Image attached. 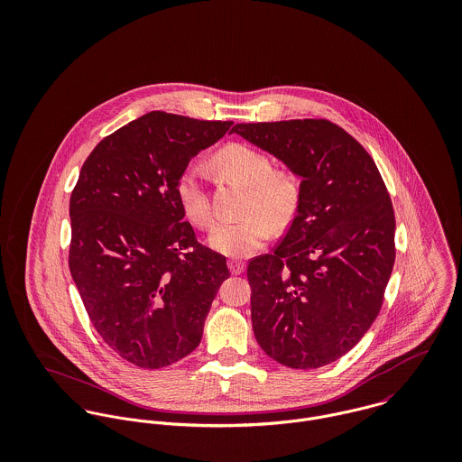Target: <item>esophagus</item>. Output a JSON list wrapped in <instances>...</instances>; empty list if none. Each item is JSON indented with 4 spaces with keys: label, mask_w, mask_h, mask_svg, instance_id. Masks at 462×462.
<instances>
[{
    "label": "esophagus",
    "mask_w": 462,
    "mask_h": 462,
    "mask_svg": "<svg viewBox=\"0 0 462 462\" xmlns=\"http://www.w3.org/2000/svg\"><path fill=\"white\" fill-rule=\"evenodd\" d=\"M227 264H229L231 273H235V275H238V273H242V272L245 270V263H244V262H240V260H229Z\"/></svg>",
    "instance_id": "34e87169"
}]
</instances>
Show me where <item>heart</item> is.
Wrapping results in <instances>:
<instances>
[{
  "instance_id": "b5f03b06",
  "label": "heart",
  "mask_w": 462,
  "mask_h": 462,
  "mask_svg": "<svg viewBox=\"0 0 462 462\" xmlns=\"http://www.w3.org/2000/svg\"><path fill=\"white\" fill-rule=\"evenodd\" d=\"M213 165L247 189L240 220L222 222L209 235V245L229 258H247L258 253L275 229L286 227L297 215L302 185L286 167L273 169L272 158L247 143H229L213 156ZM178 199L187 218L200 229L215 222L204 171L189 165L178 180Z\"/></svg>"
}]
</instances>
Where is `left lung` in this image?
<instances>
[{
  "label": "left lung",
  "instance_id": "obj_1",
  "mask_svg": "<svg viewBox=\"0 0 462 462\" xmlns=\"http://www.w3.org/2000/svg\"><path fill=\"white\" fill-rule=\"evenodd\" d=\"M302 178L272 254L249 262L254 336L273 361L315 370L345 356L377 319L395 263V211L366 149L326 119L236 125Z\"/></svg>",
  "mask_w": 462,
  "mask_h": 462
}]
</instances>
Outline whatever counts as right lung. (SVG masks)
I'll return each instance as SVG.
<instances>
[{"instance_id": "obj_1", "label": "right lung", "mask_w": 462, "mask_h": 462, "mask_svg": "<svg viewBox=\"0 0 462 462\" xmlns=\"http://www.w3.org/2000/svg\"><path fill=\"white\" fill-rule=\"evenodd\" d=\"M231 125L145 114L94 147L70 194V275L99 336L140 368L198 348L229 277L185 222L178 180Z\"/></svg>"}]
</instances>
